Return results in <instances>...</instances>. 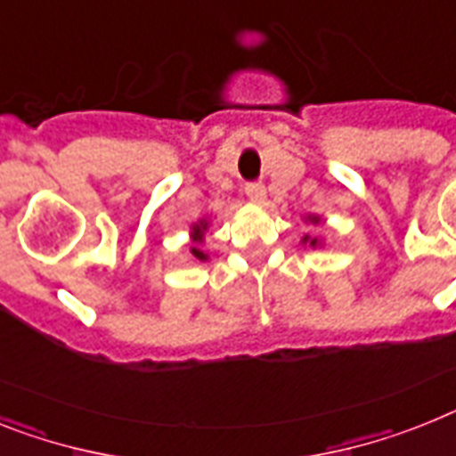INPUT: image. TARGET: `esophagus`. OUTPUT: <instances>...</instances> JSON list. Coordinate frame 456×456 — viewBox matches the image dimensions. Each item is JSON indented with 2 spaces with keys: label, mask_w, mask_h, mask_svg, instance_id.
Listing matches in <instances>:
<instances>
[{
  "label": "esophagus",
  "mask_w": 456,
  "mask_h": 456,
  "mask_svg": "<svg viewBox=\"0 0 456 456\" xmlns=\"http://www.w3.org/2000/svg\"><path fill=\"white\" fill-rule=\"evenodd\" d=\"M246 194L255 204H262L264 199H266V190H264L262 183H246Z\"/></svg>",
  "instance_id": "esophagus-1"
}]
</instances>
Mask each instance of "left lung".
Here are the masks:
<instances>
[{
  "label": "left lung",
  "mask_w": 456,
  "mask_h": 456,
  "mask_svg": "<svg viewBox=\"0 0 456 456\" xmlns=\"http://www.w3.org/2000/svg\"><path fill=\"white\" fill-rule=\"evenodd\" d=\"M311 246H315V240H311Z\"/></svg>",
  "instance_id": "8db88e82"
}]
</instances>
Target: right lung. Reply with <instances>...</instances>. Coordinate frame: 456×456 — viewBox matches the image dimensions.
Masks as SVG:
<instances>
[{"mask_svg": "<svg viewBox=\"0 0 456 456\" xmlns=\"http://www.w3.org/2000/svg\"><path fill=\"white\" fill-rule=\"evenodd\" d=\"M204 229H206V224H204ZM194 240H197V243H199V240H201V227H194ZM192 255H194V257H197V259H206V255H204V252H201V250H199L197 246L192 248Z\"/></svg>", "mask_w": 456, "mask_h": 456, "instance_id": "add662e5", "label": "right lung"}]
</instances>
